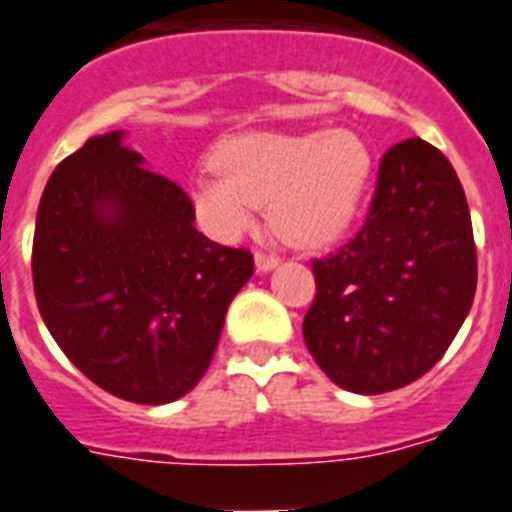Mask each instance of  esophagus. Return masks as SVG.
<instances>
[{
    "mask_svg": "<svg viewBox=\"0 0 512 512\" xmlns=\"http://www.w3.org/2000/svg\"><path fill=\"white\" fill-rule=\"evenodd\" d=\"M253 261H256V272L266 274V272H272V269H277L279 256H274V253L259 251V253H256V256H253Z\"/></svg>",
    "mask_w": 512,
    "mask_h": 512,
    "instance_id": "34e87169",
    "label": "esophagus"
}]
</instances>
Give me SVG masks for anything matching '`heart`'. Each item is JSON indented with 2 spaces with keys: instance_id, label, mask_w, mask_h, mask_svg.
<instances>
[{
  "instance_id": "obj_1",
  "label": "heart",
  "mask_w": 512,
  "mask_h": 512,
  "mask_svg": "<svg viewBox=\"0 0 512 512\" xmlns=\"http://www.w3.org/2000/svg\"><path fill=\"white\" fill-rule=\"evenodd\" d=\"M373 170V150L357 131H248L222 142L214 168L194 178L191 207L204 233L238 240L272 204L282 238L329 246L357 220Z\"/></svg>"
}]
</instances>
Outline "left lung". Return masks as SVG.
Returning <instances> with one entry per match:
<instances>
[{
  "label": "left lung",
  "instance_id": "8db88e82",
  "mask_svg": "<svg viewBox=\"0 0 512 512\" xmlns=\"http://www.w3.org/2000/svg\"><path fill=\"white\" fill-rule=\"evenodd\" d=\"M303 336L318 368L352 393L417 381L451 347L476 292L464 186L419 137L383 155L370 214L329 259L313 261Z\"/></svg>",
  "mask_w": 512,
  "mask_h": 512
}]
</instances>
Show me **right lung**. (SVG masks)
Instances as JSON below:
<instances>
[{
	"instance_id": "obj_1",
	"label": "right lung",
	"mask_w": 512,
	"mask_h": 512,
	"mask_svg": "<svg viewBox=\"0 0 512 512\" xmlns=\"http://www.w3.org/2000/svg\"><path fill=\"white\" fill-rule=\"evenodd\" d=\"M124 137L87 139L51 173L33 287L54 342L95 386L170 404L207 373L253 256L199 233L189 196Z\"/></svg>"
}]
</instances>
